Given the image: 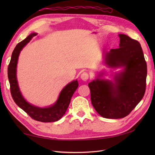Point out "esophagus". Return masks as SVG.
<instances>
[{
  "label": "esophagus",
  "instance_id": "esophagus-1",
  "mask_svg": "<svg viewBox=\"0 0 155 155\" xmlns=\"http://www.w3.org/2000/svg\"><path fill=\"white\" fill-rule=\"evenodd\" d=\"M88 77H89V75H88V74L86 72H83V73H82L81 75V79L84 81H87L88 79Z\"/></svg>",
  "mask_w": 155,
  "mask_h": 155
}]
</instances>
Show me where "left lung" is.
I'll return each mask as SVG.
<instances>
[{"label":"left lung","mask_w":155,"mask_h":155,"mask_svg":"<svg viewBox=\"0 0 155 155\" xmlns=\"http://www.w3.org/2000/svg\"><path fill=\"white\" fill-rule=\"evenodd\" d=\"M119 48L105 53L110 67H124L115 77V83L97 78L88 83L91 103L101 117L122 118L130 113L142 100L146 91L147 62L140 44L120 34Z\"/></svg>","instance_id":"obj_1"}]
</instances>
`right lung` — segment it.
<instances>
[{"label": "right lung", "instance_id": "obj_1", "mask_svg": "<svg viewBox=\"0 0 155 155\" xmlns=\"http://www.w3.org/2000/svg\"><path fill=\"white\" fill-rule=\"evenodd\" d=\"M37 35L32 33L25 40L17 44L13 51L11 59L8 67V78L10 83V90L11 96L15 103L27 113L32 119L43 123H51L61 119L67 111L70 104L71 99L75 91L77 89L78 83L77 81H72L66 86L59 95L58 99L53 106L48 108H41L30 104L22 97L16 80V71L18 57L22 48L31 40L32 37Z\"/></svg>", "mask_w": 155, "mask_h": 155}]
</instances>
